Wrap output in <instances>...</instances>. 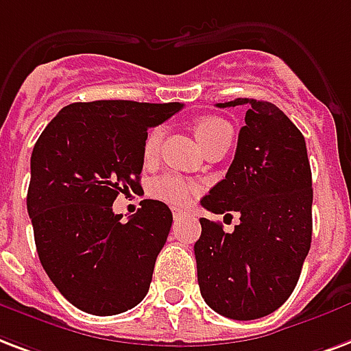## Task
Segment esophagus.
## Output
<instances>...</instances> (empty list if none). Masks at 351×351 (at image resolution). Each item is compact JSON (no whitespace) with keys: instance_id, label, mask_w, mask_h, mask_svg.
<instances>
[{"instance_id":"obj_1","label":"esophagus","mask_w":351,"mask_h":351,"mask_svg":"<svg viewBox=\"0 0 351 351\" xmlns=\"http://www.w3.org/2000/svg\"><path fill=\"white\" fill-rule=\"evenodd\" d=\"M173 217H175V221H178V219L187 217V213H186V211L178 210V208H175V210H173Z\"/></svg>"}]
</instances>
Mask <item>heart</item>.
Returning a JSON list of instances; mask_svg holds the SVG:
<instances>
[{
  "mask_svg": "<svg viewBox=\"0 0 351 351\" xmlns=\"http://www.w3.org/2000/svg\"><path fill=\"white\" fill-rule=\"evenodd\" d=\"M195 134L199 138L200 145L208 147L213 141L221 140L224 136H232V128L224 119L217 116H204L199 117L195 121ZM164 138V128L156 127L152 128L149 136L145 138V145H143V154L145 158H152L156 154L158 147L162 143ZM195 193V186L184 180L182 176L176 175H162L158 176L156 180L151 184V195L156 197L158 200H164L167 204L173 206H186Z\"/></svg>",
  "mask_w": 351,
  "mask_h": 351,
  "instance_id": "obj_1",
  "label": "heart"
}]
</instances>
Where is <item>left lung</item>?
Returning a JSON list of instances; mask_svg holds the SVG:
<instances>
[{
	"label": "left lung",
	"mask_w": 351,
	"mask_h": 351,
	"mask_svg": "<svg viewBox=\"0 0 351 351\" xmlns=\"http://www.w3.org/2000/svg\"><path fill=\"white\" fill-rule=\"evenodd\" d=\"M247 106L234 162L200 204L239 215L223 224L200 219L195 243L200 294L223 317L254 320L276 311L298 283L311 247L313 184L306 140L276 104L258 99L219 103Z\"/></svg>",
	"instance_id": "left-lung-1"
}]
</instances>
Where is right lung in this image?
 Listing matches in <instances>:
<instances>
[{
  "mask_svg": "<svg viewBox=\"0 0 351 351\" xmlns=\"http://www.w3.org/2000/svg\"><path fill=\"white\" fill-rule=\"evenodd\" d=\"M182 103L92 101L64 106L31 154L27 211L40 263L80 311L110 317L145 298L173 213L141 200L127 223L112 211L140 186L147 130Z\"/></svg>",
  "mask_w": 351,
  "mask_h": 351,
  "instance_id": "1",
  "label": "right lung"
}]
</instances>
